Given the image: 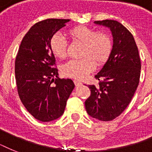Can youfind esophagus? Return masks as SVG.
<instances>
[{"label": "esophagus", "mask_w": 152, "mask_h": 152, "mask_svg": "<svg viewBox=\"0 0 152 152\" xmlns=\"http://www.w3.org/2000/svg\"><path fill=\"white\" fill-rule=\"evenodd\" d=\"M74 83H75V85H76V87L82 85V83H81V82H80V81H78V80H74Z\"/></svg>", "instance_id": "obj_1"}]
</instances>
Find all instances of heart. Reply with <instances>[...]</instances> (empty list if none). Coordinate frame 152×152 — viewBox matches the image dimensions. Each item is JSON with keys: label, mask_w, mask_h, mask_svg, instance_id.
Listing matches in <instances>:
<instances>
[{"label": "heart", "mask_w": 152, "mask_h": 152, "mask_svg": "<svg viewBox=\"0 0 152 152\" xmlns=\"http://www.w3.org/2000/svg\"><path fill=\"white\" fill-rule=\"evenodd\" d=\"M70 39L83 45L81 60H72L62 67V73L71 78L83 80L94 71L96 64L106 61L112 50V41L107 34L96 32L85 26H78L68 31ZM50 48L55 57L63 59L66 56L67 42L62 35L54 34L50 41Z\"/></svg>", "instance_id": "obj_1"}]
</instances>
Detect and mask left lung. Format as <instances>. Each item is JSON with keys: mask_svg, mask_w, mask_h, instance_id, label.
Returning a JSON list of instances; mask_svg holds the SVG:
<instances>
[{"mask_svg": "<svg viewBox=\"0 0 152 152\" xmlns=\"http://www.w3.org/2000/svg\"><path fill=\"white\" fill-rule=\"evenodd\" d=\"M108 27L113 37L110 54L95 76L98 86L89 85L85 101L88 115L102 121H112L125 110L134 95L140 76V58L132 34L116 20L95 21Z\"/></svg>", "mask_w": 152, "mask_h": 152, "instance_id": "8db88e82", "label": "left lung"}]
</instances>
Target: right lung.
Returning <instances> with one entry per match:
<instances>
[{"mask_svg": "<svg viewBox=\"0 0 152 152\" xmlns=\"http://www.w3.org/2000/svg\"><path fill=\"white\" fill-rule=\"evenodd\" d=\"M70 20L48 19L33 25L23 37L15 62L18 94L27 110L35 119L49 122L64 113L75 84L60 79L53 68L51 38ZM54 83L53 84L52 83Z\"/></svg>", "mask_w": 152, "mask_h": 152, "instance_id": "right-lung-1", "label": "right lung"}]
</instances>
